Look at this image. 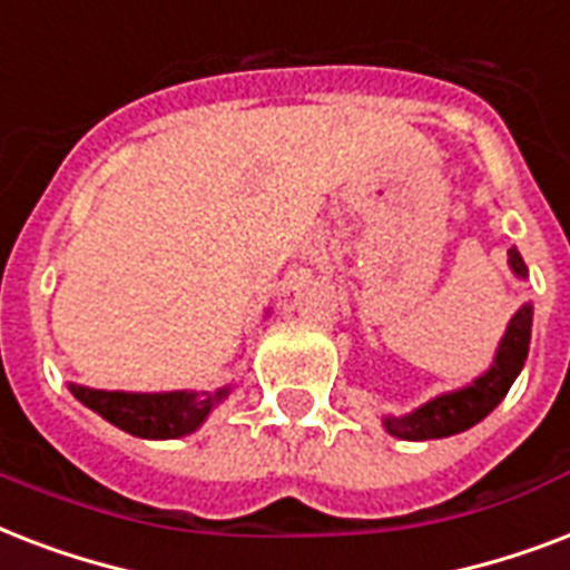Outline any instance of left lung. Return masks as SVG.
<instances>
[{
  "label": "left lung",
  "mask_w": 570,
  "mask_h": 570,
  "mask_svg": "<svg viewBox=\"0 0 570 570\" xmlns=\"http://www.w3.org/2000/svg\"><path fill=\"white\" fill-rule=\"evenodd\" d=\"M509 263H512L514 275L527 277V266L518 248H509ZM530 331H532V307H521L509 322L503 343L497 348L494 366L488 370L482 379H476L470 387L438 396L432 402H425L423 407H416L414 414L407 416H387L390 434H396L402 441H432V438H450L459 434L470 425H476L479 420H485L500 399L509 393L512 381L521 373L527 352H530Z\"/></svg>",
  "instance_id": "1"
}]
</instances>
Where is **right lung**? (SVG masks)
<instances>
[{"label":"right lung","instance_id":"add662e5","mask_svg":"<svg viewBox=\"0 0 570 570\" xmlns=\"http://www.w3.org/2000/svg\"><path fill=\"white\" fill-rule=\"evenodd\" d=\"M73 396L136 438H183L195 432L227 390L215 393H106L70 384Z\"/></svg>","mask_w":570,"mask_h":570}]
</instances>
